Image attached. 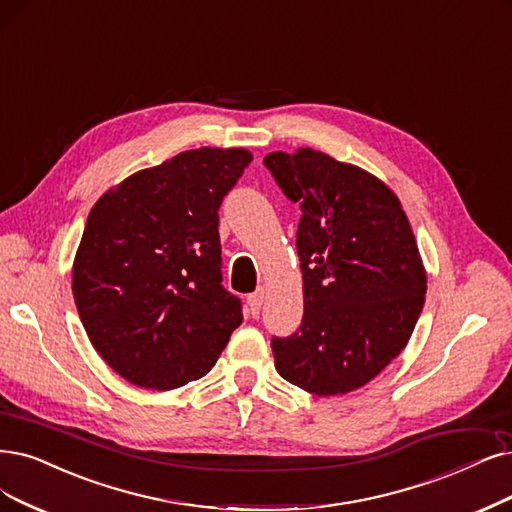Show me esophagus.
Wrapping results in <instances>:
<instances>
[{
	"label": "esophagus",
	"instance_id": "1",
	"mask_svg": "<svg viewBox=\"0 0 512 512\" xmlns=\"http://www.w3.org/2000/svg\"><path fill=\"white\" fill-rule=\"evenodd\" d=\"M246 304H249V308H251V314H253V316H259L261 306H263V291H255V293H251L249 297H246Z\"/></svg>",
	"mask_w": 512,
	"mask_h": 512
}]
</instances>
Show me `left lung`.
Here are the masks:
<instances>
[{"mask_svg": "<svg viewBox=\"0 0 512 512\" xmlns=\"http://www.w3.org/2000/svg\"><path fill=\"white\" fill-rule=\"evenodd\" d=\"M263 164L299 202L304 320L274 337L276 371L318 396L365 386L401 354L424 308L426 272L392 189L367 170L310 147Z\"/></svg>", "mask_w": 512, "mask_h": 512, "instance_id": "left-lung-1", "label": "left lung"}]
</instances>
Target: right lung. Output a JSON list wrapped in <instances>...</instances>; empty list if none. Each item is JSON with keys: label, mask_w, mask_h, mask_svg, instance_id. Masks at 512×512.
Masks as SVG:
<instances>
[{"label": "right lung", "mask_w": 512, "mask_h": 512, "mask_svg": "<svg viewBox=\"0 0 512 512\" xmlns=\"http://www.w3.org/2000/svg\"><path fill=\"white\" fill-rule=\"evenodd\" d=\"M251 151L200 147L111 187L88 215L73 299L94 350L126 382L173 390L206 375L242 304L221 285L219 206Z\"/></svg>", "instance_id": "obj_1"}]
</instances>
